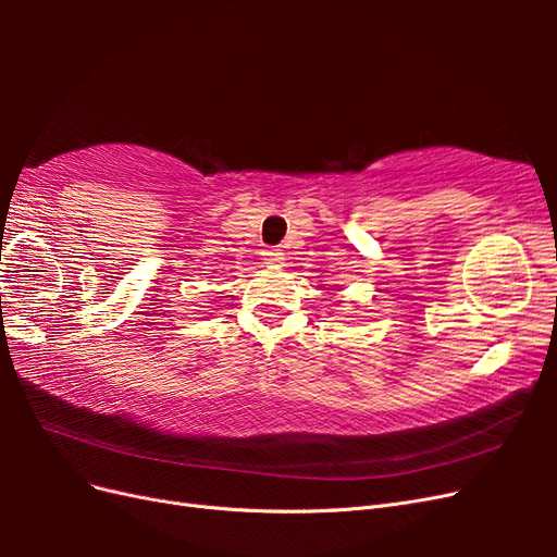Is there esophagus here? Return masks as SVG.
Listing matches in <instances>:
<instances>
[{"label":"esophagus","mask_w":557,"mask_h":557,"mask_svg":"<svg viewBox=\"0 0 557 557\" xmlns=\"http://www.w3.org/2000/svg\"><path fill=\"white\" fill-rule=\"evenodd\" d=\"M283 252H281V248H269V250H264V264L267 267H281L283 264Z\"/></svg>","instance_id":"1"}]
</instances>
